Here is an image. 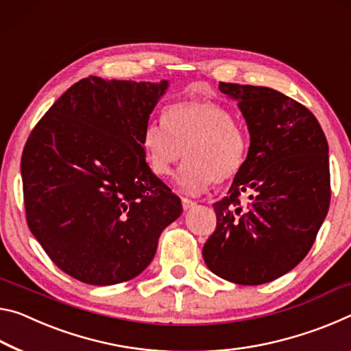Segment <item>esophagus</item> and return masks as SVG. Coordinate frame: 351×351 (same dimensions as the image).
<instances>
[{
	"label": "esophagus",
	"mask_w": 351,
	"mask_h": 351,
	"mask_svg": "<svg viewBox=\"0 0 351 351\" xmlns=\"http://www.w3.org/2000/svg\"><path fill=\"white\" fill-rule=\"evenodd\" d=\"M196 205V202H194V200H191V199H186V197H182V206H183V210H191L193 206Z\"/></svg>",
	"instance_id": "1"
}]
</instances>
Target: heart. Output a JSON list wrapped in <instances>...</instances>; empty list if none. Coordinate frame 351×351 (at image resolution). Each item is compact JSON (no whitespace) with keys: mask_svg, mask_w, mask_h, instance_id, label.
Masks as SVG:
<instances>
[{"mask_svg":"<svg viewBox=\"0 0 351 351\" xmlns=\"http://www.w3.org/2000/svg\"><path fill=\"white\" fill-rule=\"evenodd\" d=\"M141 145L149 168L158 177L171 176L177 163L188 162L177 176V185L188 194L205 191L211 183L237 177L247 158L245 132L232 112L205 99H186L169 106L163 124L151 123Z\"/></svg>","mask_w":351,"mask_h":351,"instance_id":"b5f03b06","label":"heart"}]
</instances>
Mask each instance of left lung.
Instances as JSON below:
<instances>
[{
	"label": "left lung",
	"mask_w": 351,
	"mask_h": 351,
	"mask_svg": "<svg viewBox=\"0 0 351 351\" xmlns=\"http://www.w3.org/2000/svg\"><path fill=\"white\" fill-rule=\"evenodd\" d=\"M219 90L238 101L250 147L227 196L213 205L216 230L204 261L232 283H269L308 255L328 213V143L314 114L277 90L226 82Z\"/></svg>",
	"instance_id": "8db88e82"
}]
</instances>
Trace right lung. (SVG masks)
I'll return each instance as SVG.
<instances>
[{
    "label": "right lung",
    "instance_id": "obj_1",
    "mask_svg": "<svg viewBox=\"0 0 351 351\" xmlns=\"http://www.w3.org/2000/svg\"><path fill=\"white\" fill-rule=\"evenodd\" d=\"M160 84L85 77L32 129L21 155L31 233L53 263L95 286L140 275L182 202L141 145Z\"/></svg>",
    "mask_w": 351,
    "mask_h": 351
}]
</instances>
